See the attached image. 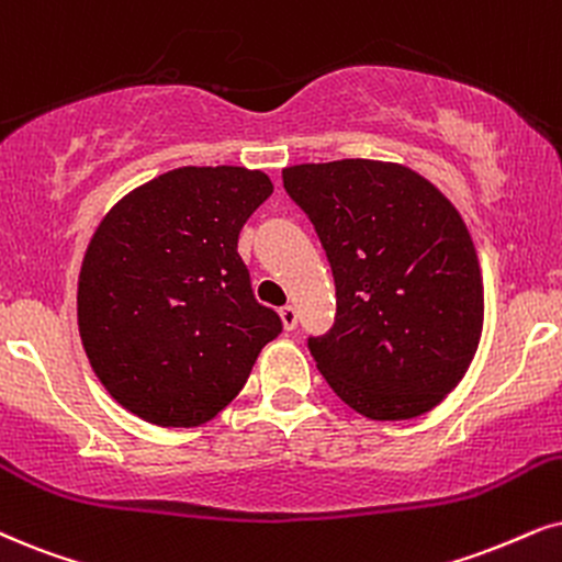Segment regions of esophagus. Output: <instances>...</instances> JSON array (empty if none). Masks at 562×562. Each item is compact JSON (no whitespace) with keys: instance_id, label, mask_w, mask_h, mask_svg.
Instances as JSON below:
<instances>
[{"instance_id":"esophagus-1","label":"esophagus","mask_w":562,"mask_h":562,"mask_svg":"<svg viewBox=\"0 0 562 562\" xmlns=\"http://www.w3.org/2000/svg\"><path fill=\"white\" fill-rule=\"evenodd\" d=\"M280 318H282V326H285L288 331H293L297 326V311L293 308V305H282Z\"/></svg>"}]
</instances>
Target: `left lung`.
I'll use <instances>...</instances> for the list:
<instances>
[{
	"label": "left lung",
	"instance_id": "left-lung-1",
	"mask_svg": "<svg viewBox=\"0 0 562 562\" xmlns=\"http://www.w3.org/2000/svg\"><path fill=\"white\" fill-rule=\"evenodd\" d=\"M329 259L337 314L308 337L318 371L371 420L436 407L482 334V277L464 220L415 170L379 160L282 170Z\"/></svg>",
	"mask_w": 562,
	"mask_h": 562
}]
</instances>
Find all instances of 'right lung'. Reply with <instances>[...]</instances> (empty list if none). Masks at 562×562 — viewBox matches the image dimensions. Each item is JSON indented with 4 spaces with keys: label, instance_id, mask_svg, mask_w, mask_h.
I'll list each match as a JSON object with an SVG mask.
<instances>
[{
    "label": "right lung",
    "instance_id": "1",
    "mask_svg": "<svg viewBox=\"0 0 562 562\" xmlns=\"http://www.w3.org/2000/svg\"><path fill=\"white\" fill-rule=\"evenodd\" d=\"M269 194L261 170L187 166L134 189L98 225L77 288L82 347L142 420L191 428L215 417L282 331L238 254Z\"/></svg>",
    "mask_w": 562,
    "mask_h": 562
}]
</instances>
